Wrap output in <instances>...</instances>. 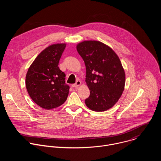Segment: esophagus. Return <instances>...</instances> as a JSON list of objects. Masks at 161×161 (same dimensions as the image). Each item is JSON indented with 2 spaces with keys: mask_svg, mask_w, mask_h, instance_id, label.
<instances>
[{
  "mask_svg": "<svg viewBox=\"0 0 161 161\" xmlns=\"http://www.w3.org/2000/svg\"><path fill=\"white\" fill-rule=\"evenodd\" d=\"M81 82L78 80V81H76V83H75V84H73V86L75 87V88H77L78 86H79L81 85Z\"/></svg>",
  "mask_w": 161,
  "mask_h": 161,
  "instance_id": "34e87169",
  "label": "esophagus"
}]
</instances>
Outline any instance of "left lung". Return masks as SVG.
<instances>
[{
  "mask_svg": "<svg viewBox=\"0 0 161 161\" xmlns=\"http://www.w3.org/2000/svg\"><path fill=\"white\" fill-rule=\"evenodd\" d=\"M76 49L86 66L85 81L90 93L85 99L86 106L95 111L110 109L121 97L125 86V71L119 57L97 41L80 42Z\"/></svg>",
  "mask_w": 161,
  "mask_h": 161,
  "instance_id": "8db88e82",
  "label": "left lung"
}]
</instances>
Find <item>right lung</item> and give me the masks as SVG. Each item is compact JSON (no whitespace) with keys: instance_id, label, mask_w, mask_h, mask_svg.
<instances>
[{"instance_id":"1","label":"right lung","mask_w":161,"mask_h":161,"mask_svg":"<svg viewBox=\"0 0 161 161\" xmlns=\"http://www.w3.org/2000/svg\"><path fill=\"white\" fill-rule=\"evenodd\" d=\"M65 47V43L49 46L28 69L25 79L27 92L33 101L44 109L57 108L67 98L70 87L65 84V75L58 66Z\"/></svg>"}]
</instances>
